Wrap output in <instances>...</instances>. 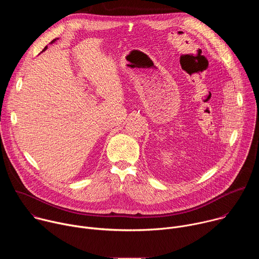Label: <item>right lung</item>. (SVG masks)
Returning <instances> with one entry per match:
<instances>
[{
  "label": "right lung",
  "mask_w": 259,
  "mask_h": 259,
  "mask_svg": "<svg viewBox=\"0 0 259 259\" xmlns=\"http://www.w3.org/2000/svg\"><path fill=\"white\" fill-rule=\"evenodd\" d=\"M55 40H56V39H54V40H52V41H51V43H53V42H54V41H55ZM46 49H47V46H46V47H45V48H44V50H46ZM44 50H43V51H44Z\"/></svg>",
  "instance_id": "right-lung-1"
}]
</instances>
